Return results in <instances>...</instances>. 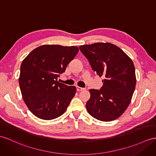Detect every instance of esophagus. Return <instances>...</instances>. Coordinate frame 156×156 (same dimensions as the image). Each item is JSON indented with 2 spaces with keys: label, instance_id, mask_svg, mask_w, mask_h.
Instances as JSON below:
<instances>
[{
  "label": "esophagus",
  "instance_id": "1",
  "mask_svg": "<svg viewBox=\"0 0 156 156\" xmlns=\"http://www.w3.org/2000/svg\"><path fill=\"white\" fill-rule=\"evenodd\" d=\"M84 89H85V88H81V87H80V86H76V90H77V91H78V92L82 91V90H84Z\"/></svg>",
  "mask_w": 156,
  "mask_h": 156
}]
</instances>
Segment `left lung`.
<instances>
[{
    "label": "left lung",
    "mask_w": 156,
    "mask_h": 156,
    "mask_svg": "<svg viewBox=\"0 0 156 156\" xmlns=\"http://www.w3.org/2000/svg\"><path fill=\"white\" fill-rule=\"evenodd\" d=\"M94 71L103 76L100 90L90 89L86 109L92 117L103 122L117 119L127 109L134 92L136 79L132 60L111 43L80 46Z\"/></svg>",
    "instance_id": "obj_1"
}]
</instances>
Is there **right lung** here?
<instances>
[{
	"instance_id": "1",
	"label": "right lung",
	"mask_w": 156,
	"mask_h": 156,
	"mask_svg": "<svg viewBox=\"0 0 156 156\" xmlns=\"http://www.w3.org/2000/svg\"><path fill=\"white\" fill-rule=\"evenodd\" d=\"M76 46L42 45L25 58L19 79L22 96L30 111L46 120L62 115L76 88L58 81L78 52Z\"/></svg>"
}]
</instances>
